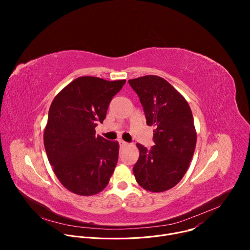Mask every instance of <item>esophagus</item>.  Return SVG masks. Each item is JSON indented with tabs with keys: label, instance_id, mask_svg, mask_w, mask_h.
<instances>
[{
	"label": "esophagus",
	"instance_id": "esophagus-1",
	"mask_svg": "<svg viewBox=\"0 0 250 250\" xmlns=\"http://www.w3.org/2000/svg\"><path fill=\"white\" fill-rule=\"evenodd\" d=\"M119 142H120V145H121L122 147H125V146H129V144H127V142H125L124 140H119Z\"/></svg>",
	"mask_w": 250,
	"mask_h": 250
}]
</instances>
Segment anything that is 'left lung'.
<instances>
[{"instance_id": "left-lung-1", "label": "left lung", "mask_w": 250, "mask_h": 250, "mask_svg": "<svg viewBox=\"0 0 250 250\" xmlns=\"http://www.w3.org/2000/svg\"><path fill=\"white\" fill-rule=\"evenodd\" d=\"M144 106L147 125L155 126V146L136 144V182L147 191H167L181 181L193 157L197 132L188 102L165 79L146 75L128 80Z\"/></svg>"}]
</instances>
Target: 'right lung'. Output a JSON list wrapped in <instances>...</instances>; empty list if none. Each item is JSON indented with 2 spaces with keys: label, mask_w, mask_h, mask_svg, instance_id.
<instances>
[{
  "label": "right lung",
  "mask_w": 250,
  "mask_h": 250,
  "mask_svg": "<svg viewBox=\"0 0 250 250\" xmlns=\"http://www.w3.org/2000/svg\"><path fill=\"white\" fill-rule=\"evenodd\" d=\"M125 80L79 77L54 98L43 141L48 161L60 183L70 192L92 196L103 191L119 158V142L96 135L113 97Z\"/></svg>",
  "instance_id": "obj_1"
}]
</instances>
